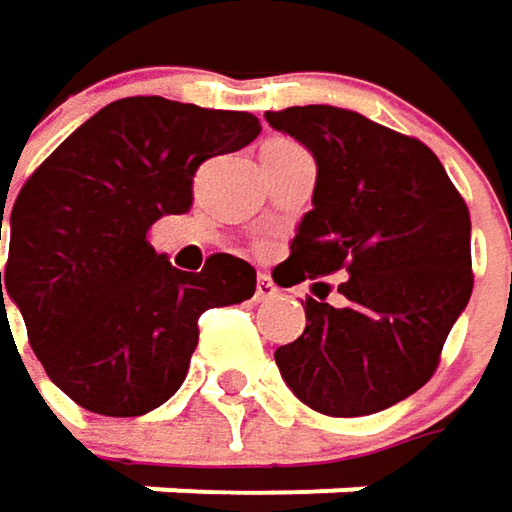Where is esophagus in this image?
Masks as SVG:
<instances>
[{"label": "esophagus", "instance_id": "34e87169", "mask_svg": "<svg viewBox=\"0 0 512 512\" xmlns=\"http://www.w3.org/2000/svg\"><path fill=\"white\" fill-rule=\"evenodd\" d=\"M277 295H280V289L271 283V277H268V274H259V277H256V295H253V298H256V301H271V298H277Z\"/></svg>", "mask_w": 512, "mask_h": 512}]
</instances>
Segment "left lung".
Masks as SVG:
<instances>
[{
  "mask_svg": "<svg viewBox=\"0 0 512 512\" xmlns=\"http://www.w3.org/2000/svg\"><path fill=\"white\" fill-rule=\"evenodd\" d=\"M265 119L316 157L313 211L274 280L349 274L340 307L307 298L304 334L274 361L313 411L376 414L432 379L471 298L468 205L420 139L361 113L310 104Z\"/></svg>",
  "mask_w": 512,
  "mask_h": 512,
  "instance_id": "left-lung-1",
  "label": "left lung"
}]
</instances>
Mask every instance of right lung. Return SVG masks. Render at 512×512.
Returning a JSON list of instances; mask_svg holds the SVG:
<instances>
[{
	"label": "right lung",
	"mask_w": 512,
	"mask_h": 512,
	"mask_svg": "<svg viewBox=\"0 0 512 512\" xmlns=\"http://www.w3.org/2000/svg\"><path fill=\"white\" fill-rule=\"evenodd\" d=\"M259 130L250 113L122 98L23 184L0 271V319L14 301L32 352L77 405L107 417L163 405L187 376L199 316L253 298L256 271L244 259L214 253L187 274L154 253L148 229L190 211L196 169Z\"/></svg>",
	"instance_id": "add662e5"
}]
</instances>
